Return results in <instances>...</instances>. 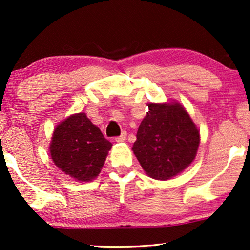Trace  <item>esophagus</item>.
I'll use <instances>...</instances> for the list:
<instances>
[{"mask_svg":"<svg viewBox=\"0 0 250 250\" xmlns=\"http://www.w3.org/2000/svg\"><path fill=\"white\" fill-rule=\"evenodd\" d=\"M126 135H127V134H126V132H123L119 136H116L115 141L116 142H124L126 140Z\"/></svg>","mask_w":250,"mask_h":250,"instance_id":"34e87169","label":"esophagus"}]
</instances>
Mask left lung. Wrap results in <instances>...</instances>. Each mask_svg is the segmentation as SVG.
I'll return each instance as SVG.
<instances>
[{"instance_id":"8db88e82","label":"left lung","mask_w":250,"mask_h":250,"mask_svg":"<svg viewBox=\"0 0 250 250\" xmlns=\"http://www.w3.org/2000/svg\"><path fill=\"white\" fill-rule=\"evenodd\" d=\"M136 133L133 151L149 176L168 180L192 163L199 131L179 104H149Z\"/></svg>"}]
</instances>
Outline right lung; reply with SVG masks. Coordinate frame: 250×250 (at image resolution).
I'll return each mask as SVG.
<instances>
[{"instance_id":"1","label":"right lung","mask_w":250,"mask_h":250,"mask_svg":"<svg viewBox=\"0 0 250 250\" xmlns=\"http://www.w3.org/2000/svg\"><path fill=\"white\" fill-rule=\"evenodd\" d=\"M111 146L100 129L81 112L57 126L50 152L54 164L62 172L85 182L99 175Z\"/></svg>"}]
</instances>
